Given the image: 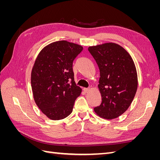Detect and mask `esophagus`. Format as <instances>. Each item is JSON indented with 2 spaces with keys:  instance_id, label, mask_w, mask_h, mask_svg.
<instances>
[{
  "instance_id": "esophagus-1",
  "label": "esophagus",
  "mask_w": 160,
  "mask_h": 160,
  "mask_svg": "<svg viewBox=\"0 0 160 160\" xmlns=\"http://www.w3.org/2000/svg\"><path fill=\"white\" fill-rule=\"evenodd\" d=\"M83 91L85 93H88V92L90 91V88H83Z\"/></svg>"
}]
</instances>
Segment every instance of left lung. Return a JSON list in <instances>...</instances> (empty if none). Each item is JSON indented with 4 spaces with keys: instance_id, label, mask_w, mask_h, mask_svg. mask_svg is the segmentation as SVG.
Wrapping results in <instances>:
<instances>
[{
    "instance_id": "obj_1",
    "label": "left lung",
    "mask_w": 160,
    "mask_h": 160,
    "mask_svg": "<svg viewBox=\"0 0 160 160\" xmlns=\"http://www.w3.org/2000/svg\"><path fill=\"white\" fill-rule=\"evenodd\" d=\"M88 51L100 71L98 88L102 101L95 112L107 119L117 118L128 109L136 93L134 62L122 47L113 42L89 47Z\"/></svg>"
}]
</instances>
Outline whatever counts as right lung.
I'll return each instance as SVG.
<instances>
[{
  "label": "right lung",
  "mask_w": 160,
  "mask_h": 160,
  "mask_svg": "<svg viewBox=\"0 0 160 160\" xmlns=\"http://www.w3.org/2000/svg\"><path fill=\"white\" fill-rule=\"evenodd\" d=\"M83 49L66 41L54 42L42 49L35 62L31 72L34 99L52 120L69 115L81 93L74 81L72 62Z\"/></svg>",
  "instance_id": "add662e5"
}]
</instances>
